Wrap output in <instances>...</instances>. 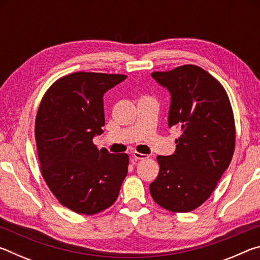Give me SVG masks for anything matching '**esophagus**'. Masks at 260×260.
Here are the masks:
<instances>
[{
	"instance_id": "esophagus-1",
	"label": "esophagus",
	"mask_w": 260,
	"mask_h": 260,
	"mask_svg": "<svg viewBox=\"0 0 260 260\" xmlns=\"http://www.w3.org/2000/svg\"><path fill=\"white\" fill-rule=\"evenodd\" d=\"M149 156L144 155V153H140V152H134L133 153V158L135 160H141V159H146V158H148Z\"/></svg>"
}]
</instances>
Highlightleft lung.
<instances>
[{"label": "left lung", "mask_w": 260, "mask_h": 260, "mask_svg": "<svg viewBox=\"0 0 260 260\" xmlns=\"http://www.w3.org/2000/svg\"><path fill=\"white\" fill-rule=\"evenodd\" d=\"M151 76L171 93L169 126L181 135L173 155L157 156L159 173L149 189L161 208L190 212L209 199L231 164L234 113L225 88L197 65Z\"/></svg>", "instance_id": "8db88e82"}]
</instances>
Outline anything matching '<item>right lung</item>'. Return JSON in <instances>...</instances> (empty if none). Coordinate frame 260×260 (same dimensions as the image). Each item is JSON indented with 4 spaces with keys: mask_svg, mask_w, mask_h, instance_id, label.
Listing matches in <instances>:
<instances>
[{
    "mask_svg": "<svg viewBox=\"0 0 260 260\" xmlns=\"http://www.w3.org/2000/svg\"><path fill=\"white\" fill-rule=\"evenodd\" d=\"M124 74L74 72L56 80L41 100L35 141L41 174L59 203L91 215L116 202L127 175V153L93 143L105 124L103 95Z\"/></svg>",
    "mask_w": 260,
    "mask_h": 260,
    "instance_id": "add662e5",
    "label": "right lung"
}]
</instances>
